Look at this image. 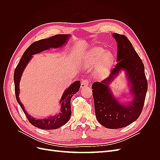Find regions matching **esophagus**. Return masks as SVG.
I'll return each mask as SVG.
<instances>
[{"label":"esophagus","mask_w":160,"mask_h":160,"mask_svg":"<svg viewBox=\"0 0 160 160\" xmlns=\"http://www.w3.org/2000/svg\"><path fill=\"white\" fill-rule=\"evenodd\" d=\"M89 84V81L87 79H84L82 81L81 84V88H85L86 87H88Z\"/></svg>","instance_id":"obj_1"}]
</instances>
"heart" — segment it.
<instances>
[{
    "label": "heart",
    "mask_w": 160,
    "mask_h": 160,
    "mask_svg": "<svg viewBox=\"0 0 160 160\" xmlns=\"http://www.w3.org/2000/svg\"><path fill=\"white\" fill-rule=\"evenodd\" d=\"M113 60V55L110 51H105L101 47H93L85 52L84 65L88 69H92L96 65V75L102 76L111 66Z\"/></svg>",
    "instance_id": "1"
}]
</instances>
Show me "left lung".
Returning <instances> with one entry per match:
<instances>
[{
	"instance_id": "8db88e82",
	"label": "left lung",
	"mask_w": 160,
	"mask_h": 160,
	"mask_svg": "<svg viewBox=\"0 0 160 160\" xmlns=\"http://www.w3.org/2000/svg\"><path fill=\"white\" fill-rule=\"evenodd\" d=\"M118 43V63L108 78L92 85L96 118L109 129L122 128L137 120L142 113L148 91L143 62L125 35L113 33ZM122 70L126 72L132 101L124 103L116 98L109 85Z\"/></svg>"
}]
</instances>
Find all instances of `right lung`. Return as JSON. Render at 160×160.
<instances>
[{
    "label": "right lung",
    "mask_w": 160,
    "mask_h": 160,
    "mask_svg": "<svg viewBox=\"0 0 160 160\" xmlns=\"http://www.w3.org/2000/svg\"><path fill=\"white\" fill-rule=\"evenodd\" d=\"M70 36V35H67V34H62V35H57L48 38L34 42L23 53L20 62L17 65L15 71H14V89H15L17 102L20 105L23 112L26 115L28 122L33 126L38 128L42 129H55L59 128L69 122L71 115V99L73 95L79 91L81 82L80 81H75L68 88L65 90L59 101V103L61 104V111L59 113L55 115H51L49 118L45 119H36L27 112L23 104L19 99V93H20L19 84H20L22 72L28 62L31 60L32 55L38 54L42 51L52 49V48L57 49V48L62 47L68 41Z\"/></svg>",
    "instance_id": "right-lung-1"
}]
</instances>
